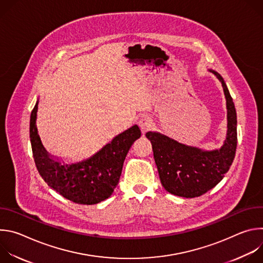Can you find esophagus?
Wrapping results in <instances>:
<instances>
[{"instance_id":"34e87169","label":"esophagus","mask_w":263,"mask_h":263,"mask_svg":"<svg viewBox=\"0 0 263 263\" xmlns=\"http://www.w3.org/2000/svg\"><path fill=\"white\" fill-rule=\"evenodd\" d=\"M138 126L141 129L142 133H144V132L148 131V130H151L154 127V122H153V120L151 118L142 117L139 120V122H138Z\"/></svg>"}]
</instances>
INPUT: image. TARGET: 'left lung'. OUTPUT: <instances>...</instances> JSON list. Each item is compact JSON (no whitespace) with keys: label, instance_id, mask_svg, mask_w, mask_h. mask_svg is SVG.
<instances>
[{"label":"left lung","instance_id":"8db88e82","mask_svg":"<svg viewBox=\"0 0 263 263\" xmlns=\"http://www.w3.org/2000/svg\"><path fill=\"white\" fill-rule=\"evenodd\" d=\"M210 71L221 82L228 109L227 137L219 149L206 152L157 132L145 134L152 143L161 184L166 192L175 196L196 198L206 194L222 180L235 157L237 119L234 103L220 74Z\"/></svg>","mask_w":263,"mask_h":263}]
</instances>
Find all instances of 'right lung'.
Listing matches in <instances>:
<instances>
[{
    "instance_id": "right-lung-1",
    "label": "right lung",
    "mask_w": 263,
    "mask_h": 263,
    "mask_svg": "<svg viewBox=\"0 0 263 263\" xmlns=\"http://www.w3.org/2000/svg\"><path fill=\"white\" fill-rule=\"evenodd\" d=\"M37 103L30 117V140L37 171L52 190L77 204L93 205L111 196L122 175L124 160L133 142L140 137L137 125L119 134L89 159L61 164L52 160L37 134Z\"/></svg>"
}]
</instances>
